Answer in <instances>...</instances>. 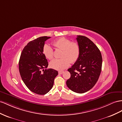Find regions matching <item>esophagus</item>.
Instances as JSON below:
<instances>
[{
	"instance_id": "esophagus-1",
	"label": "esophagus",
	"mask_w": 122,
	"mask_h": 122,
	"mask_svg": "<svg viewBox=\"0 0 122 122\" xmlns=\"http://www.w3.org/2000/svg\"><path fill=\"white\" fill-rule=\"evenodd\" d=\"M63 72H64L63 71H59L58 73H59V74L61 75V74H63Z\"/></svg>"
}]
</instances>
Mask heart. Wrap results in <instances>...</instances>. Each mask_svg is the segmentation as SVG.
Wrapping results in <instances>:
<instances>
[{"label":"heart","instance_id":"obj_1","mask_svg":"<svg viewBox=\"0 0 122 122\" xmlns=\"http://www.w3.org/2000/svg\"><path fill=\"white\" fill-rule=\"evenodd\" d=\"M53 45L56 49L61 50L62 51L60 55L61 58L54 59L50 62L51 68L61 71L69 66L70 63H74L77 61L80 55V46L78 43L71 42L65 37H61L55 41ZM43 52L49 60L54 58V49L49 45H44Z\"/></svg>","mask_w":122,"mask_h":122}]
</instances>
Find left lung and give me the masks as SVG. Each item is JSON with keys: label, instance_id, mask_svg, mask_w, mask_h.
Here are the masks:
<instances>
[{"label": "left lung", "instance_id": "8db88e82", "mask_svg": "<svg viewBox=\"0 0 122 122\" xmlns=\"http://www.w3.org/2000/svg\"><path fill=\"white\" fill-rule=\"evenodd\" d=\"M76 39L80 46L79 57L68 69L71 77L66 83L71 91L83 93L97 81L102 71V56L97 47L88 37L77 36Z\"/></svg>", "mask_w": 122, "mask_h": 122}]
</instances>
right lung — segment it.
I'll return each instance as SVG.
<instances>
[{
	"label": "right lung",
	"mask_w": 122,
	"mask_h": 122,
	"mask_svg": "<svg viewBox=\"0 0 122 122\" xmlns=\"http://www.w3.org/2000/svg\"><path fill=\"white\" fill-rule=\"evenodd\" d=\"M51 37L41 36L29 42L23 49L19 61V71L23 82L31 91L44 95L52 88L57 71L46 70L48 63L43 52L46 41Z\"/></svg>",
	"instance_id": "right-lung-1"
}]
</instances>
